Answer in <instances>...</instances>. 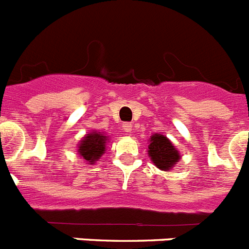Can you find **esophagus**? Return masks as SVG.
Masks as SVG:
<instances>
[{"mask_svg":"<svg viewBox=\"0 0 249 249\" xmlns=\"http://www.w3.org/2000/svg\"><path fill=\"white\" fill-rule=\"evenodd\" d=\"M122 128L124 129V132H127V133H131V131H132V124H131V123H123Z\"/></svg>","mask_w":249,"mask_h":249,"instance_id":"esophagus-1","label":"esophagus"}]
</instances>
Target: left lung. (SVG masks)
<instances>
[{"label": "left lung", "mask_w": 249, "mask_h": 249, "mask_svg": "<svg viewBox=\"0 0 249 249\" xmlns=\"http://www.w3.org/2000/svg\"><path fill=\"white\" fill-rule=\"evenodd\" d=\"M148 156L151 160L162 171H169L181 160L178 149L166 136L156 133L151 136V142L148 146Z\"/></svg>", "instance_id": "8db88e82"}]
</instances>
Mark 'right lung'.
Listing matches in <instances>:
<instances>
[{"mask_svg":"<svg viewBox=\"0 0 249 249\" xmlns=\"http://www.w3.org/2000/svg\"><path fill=\"white\" fill-rule=\"evenodd\" d=\"M107 141H108L107 136H105L101 132H92L86 137H83L81 143L78 144L77 151L87 162L93 164L105 153Z\"/></svg>","mask_w":249,"mask_h":249,"instance_id":"right-lung-1","label":"right lung"}]
</instances>
